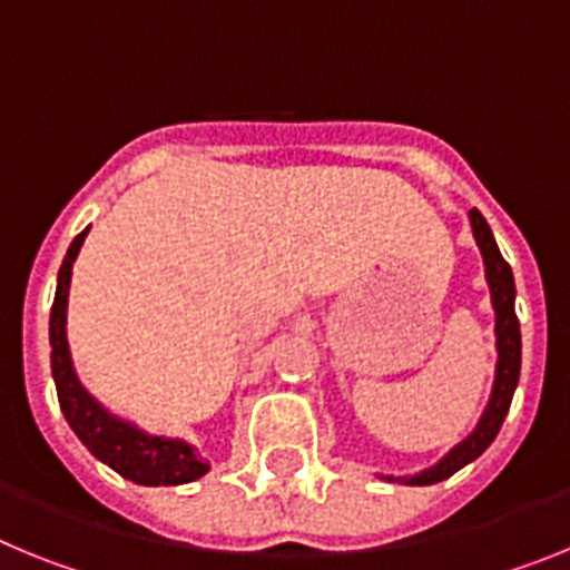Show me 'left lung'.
Here are the masks:
<instances>
[{
	"mask_svg": "<svg viewBox=\"0 0 570 570\" xmlns=\"http://www.w3.org/2000/svg\"><path fill=\"white\" fill-rule=\"evenodd\" d=\"M471 228L476 236V245L485 259V276L491 285V302L497 311V351H500V362H497V380H493V394L488 402L485 414H482L480 425L468 436L465 442L451 451L440 465L428 468V471L416 473L407 480V485H434V482L448 480L451 473L460 471L462 465L473 462L493 442V436L500 434L502 420H505L508 407L513 400V387L520 382V362H522V340H520V320L513 311V274L511 265L502 259L497 242H493L491 228H488L485 216L480 210H471Z\"/></svg>",
	"mask_w": 570,
	"mask_h": 570,
	"instance_id": "8db88e82",
	"label": "left lung"
}]
</instances>
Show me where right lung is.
Instances as JSON below:
<instances>
[{"label":"right lung","instance_id":"right-lung-1","mask_svg":"<svg viewBox=\"0 0 570 570\" xmlns=\"http://www.w3.org/2000/svg\"><path fill=\"white\" fill-rule=\"evenodd\" d=\"M85 234L70 242L68 256L59 268L57 296L50 308V367L57 380V394L62 414L73 434L82 440L90 454L114 468L119 476L136 482V485H185V482L199 480L208 471V462L196 454L194 448L183 440H163V436H148L139 428L128 425L122 420L105 411L102 405L90 400L88 391L79 385L73 365L68 354V336H65V311H68V285L70 268L82 248Z\"/></svg>","mask_w":570,"mask_h":570}]
</instances>
